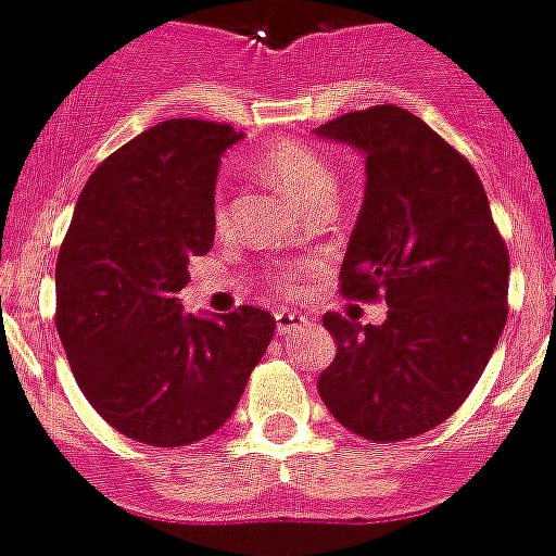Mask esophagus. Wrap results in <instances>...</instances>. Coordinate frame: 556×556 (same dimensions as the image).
Masks as SVG:
<instances>
[{"label":"esophagus","mask_w":556,"mask_h":556,"mask_svg":"<svg viewBox=\"0 0 556 556\" xmlns=\"http://www.w3.org/2000/svg\"><path fill=\"white\" fill-rule=\"evenodd\" d=\"M274 320H277V334L279 337L295 334V331H302L304 326H309V320L304 318V315L290 313V309H279V313L274 315Z\"/></svg>","instance_id":"1"}]
</instances>
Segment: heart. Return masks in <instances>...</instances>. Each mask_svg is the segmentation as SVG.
<instances>
[{
	"label": "heart",
	"instance_id": "1",
	"mask_svg": "<svg viewBox=\"0 0 556 556\" xmlns=\"http://www.w3.org/2000/svg\"><path fill=\"white\" fill-rule=\"evenodd\" d=\"M263 173L279 186L288 197H293L304 211L331 202L334 197V169L315 148L304 142H277L257 159ZM222 219V211H219Z\"/></svg>",
	"mask_w": 556,
	"mask_h": 556
}]
</instances>
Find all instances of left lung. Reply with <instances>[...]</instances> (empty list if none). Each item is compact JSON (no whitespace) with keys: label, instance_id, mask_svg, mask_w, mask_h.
<instances>
[{"label":"left lung","instance_id":"1","mask_svg":"<svg viewBox=\"0 0 556 556\" xmlns=\"http://www.w3.org/2000/svg\"><path fill=\"white\" fill-rule=\"evenodd\" d=\"M365 155V197L340 268L387 320L329 313L337 356L318 378L331 417L370 442L442 425L469 397L507 320L510 261L469 161L417 114L372 106L315 128Z\"/></svg>","mask_w":556,"mask_h":556}]
</instances>
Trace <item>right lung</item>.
<instances>
[{"label": "right lung", "mask_w": 556, "mask_h": 556, "mask_svg": "<svg viewBox=\"0 0 556 556\" xmlns=\"http://www.w3.org/2000/svg\"><path fill=\"white\" fill-rule=\"evenodd\" d=\"M241 131L164 121L90 175L56 257V331L90 406L123 435L184 447L236 412L274 337L261 307L184 313L211 252L222 155Z\"/></svg>", "instance_id": "obj_1"}]
</instances>
